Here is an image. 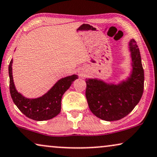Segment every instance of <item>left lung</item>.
I'll return each mask as SVG.
<instances>
[{"mask_svg": "<svg viewBox=\"0 0 157 157\" xmlns=\"http://www.w3.org/2000/svg\"><path fill=\"white\" fill-rule=\"evenodd\" d=\"M132 70L126 80L118 85L98 79H86L85 96L91 112L105 121L121 120L138 104L144 93V71L136 40L129 43Z\"/></svg>", "mask_w": 157, "mask_h": 157, "instance_id": "left-lung-1", "label": "left lung"}]
</instances>
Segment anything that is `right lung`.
I'll use <instances>...</instances> for the list:
<instances>
[{
  "mask_svg": "<svg viewBox=\"0 0 157 157\" xmlns=\"http://www.w3.org/2000/svg\"><path fill=\"white\" fill-rule=\"evenodd\" d=\"M11 59L9 65V88L11 98L17 108L26 117L33 120H51L61 112V101L64 93L69 88L73 81L78 78L73 75L59 80L43 96L37 98H27L18 93L13 83Z\"/></svg>",
  "mask_w": 157,
  "mask_h": 157,
  "instance_id": "obj_1",
  "label": "right lung"
}]
</instances>
